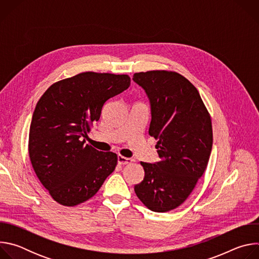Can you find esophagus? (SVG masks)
I'll use <instances>...</instances> for the list:
<instances>
[{"instance_id":"esophagus-1","label":"esophagus","mask_w":259,"mask_h":259,"mask_svg":"<svg viewBox=\"0 0 259 259\" xmlns=\"http://www.w3.org/2000/svg\"><path fill=\"white\" fill-rule=\"evenodd\" d=\"M133 160L130 159V158H125L123 156H118V163L120 165H127V164H130Z\"/></svg>"}]
</instances>
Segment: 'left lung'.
<instances>
[{"label": "left lung", "mask_w": 259, "mask_h": 259, "mask_svg": "<svg viewBox=\"0 0 259 259\" xmlns=\"http://www.w3.org/2000/svg\"><path fill=\"white\" fill-rule=\"evenodd\" d=\"M151 104L149 134L158 140L159 162H140L143 180L134 191L152 211L168 212L191 195L212 150L211 119L196 87L174 71L136 72L132 79Z\"/></svg>", "instance_id": "8db88e82"}]
</instances>
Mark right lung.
Masks as SVG:
<instances>
[{
	"mask_svg": "<svg viewBox=\"0 0 259 259\" xmlns=\"http://www.w3.org/2000/svg\"><path fill=\"white\" fill-rule=\"evenodd\" d=\"M130 86L127 75L86 71L50 86L36 103L29 127L32 168L51 197L63 206L92 198L118 157L86 144L90 126L106 100Z\"/></svg>",
	"mask_w": 259,
	"mask_h": 259,
	"instance_id": "add662e5",
	"label": "right lung"
}]
</instances>
